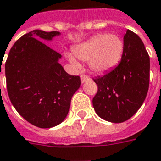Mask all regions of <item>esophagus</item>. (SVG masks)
<instances>
[{"instance_id":"esophagus-1","label":"esophagus","mask_w":161,"mask_h":161,"mask_svg":"<svg viewBox=\"0 0 161 161\" xmlns=\"http://www.w3.org/2000/svg\"><path fill=\"white\" fill-rule=\"evenodd\" d=\"M81 82H82V84H84L85 82H87V81L91 80V78L88 77V76H85V75H81Z\"/></svg>"}]
</instances>
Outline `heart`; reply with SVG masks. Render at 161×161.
I'll return each instance as SVG.
<instances>
[{"label":"heart","mask_w":161,"mask_h":161,"mask_svg":"<svg viewBox=\"0 0 161 161\" xmlns=\"http://www.w3.org/2000/svg\"><path fill=\"white\" fill-rule=\"evenodd\" d=\"M125 43L117 35L98 34L73 49V53L79 60L89 62L93 72L104 73L115 68L123 57ZM67 59L75 67L80 64L72 54H66Z\"/></svg>","instance_id":"obj_1"}]
</instances>
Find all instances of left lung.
<instances>
[{
    "mask_svg": "<svg viewBox=\"0 0 161 161\" xmlns=\"http://www.w3.org/2000/svg\"><path fill=\"white\" fill-rule=\"evenodd\" d=\"M125 50L118 66L93 79L97 92L93 107L101 119L122 123L138 112L146 99L150 77V58L138 35L127 30L124 36Z\"/></svg>",
    "mask_w": 161,
    "mask_h": 161,
    "instance_id": "1",
    "label": "left lung"
}]
</instances>
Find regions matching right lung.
<instances>
[{"instance_id":"right-lung-1","label":"right lung","mask_w":161,"mask_h":161,"mask_svg":"<svg viewBox=\"0 0 161 161\" xmlns=\"http://www.w3.org/2000/svg\"><path fill=\"white\" fill-rule=\"evenodd\" d=\"M60 35L40 30L26 34L11 48L5 64L11 103L24 119L40 128L54 127L65 119L81 84L80 77L60 64L61 55L42 42Z\"/></svg>"}]
</instances>
